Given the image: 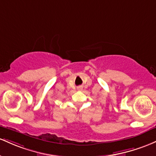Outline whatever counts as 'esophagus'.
Wrapping results in <instances>:
<instances>
[{"label":"esophagus","mask_w":156,"mask_h":156,"mask_svg":"<svg viewBox=\"0 0 156 156\" xmlns=\"http://www.w3.org/2000/svg\"><path fill=\"white\" fill-rule=\"evenodd\" d=\"M83 87L82 86V85H80V86L77 87V90H83Z\"/></svg>","instance_id":"obj_1"}]
</instances>
